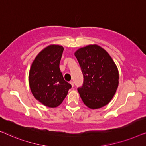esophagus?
I'll list each match as a JSON object with an SVG mask.
<instances>
[{"instance_id":"34e87169","label":"esophagus","mask_w":146,"mask_h":146,"mask_svg":"<svg viewBox=\"0 0 146 146\" xmlns=\"http://www.w3.org/2000/svg\"><path fill=\"white\" fill-rule=\"evenodd\" d=\"M70 84L72 85V86L74 87V83L73 81H70Z\"/></svg>"}]
</instances>
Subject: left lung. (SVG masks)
Returning <instances> with one entry per match:
<instances>
[{
    "label": "left lung",
    "mask_w": 146,
    "mask_h": 146,
    "mask_svg": "<svg viewBox=\"0 0 146 146\" xmlns=\"http://www.w3.org/2000/svg\"><path fill=\"white\" fill-rule=\"evenodd\" d=\"M84 76V83L78 88L84 104L90 109L107 105L115 94L119 72L113 59L104 49L90 44L74 53Z\"/></svg>",
    "instance_id": "1"
}]
</instances>
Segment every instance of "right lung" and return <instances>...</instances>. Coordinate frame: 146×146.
Here are the masks:
<instances>
[{"instance_id":"1","label":"right lung","mask_w":146,"mask_h":146,"mask_svg":"<svg viewBox=\"0 0 146 146\" xmlns=\"http://www.w3.org/2000/svg\"><path fill=\"white\" fill-rule=\"evenodd\" d=\"M63 50L60 45L48 46L36 56L30 68L29 82L32 94L49 108L61 104L72 87L64 80L60 69Z\"/></svg>"}]
</instances>
